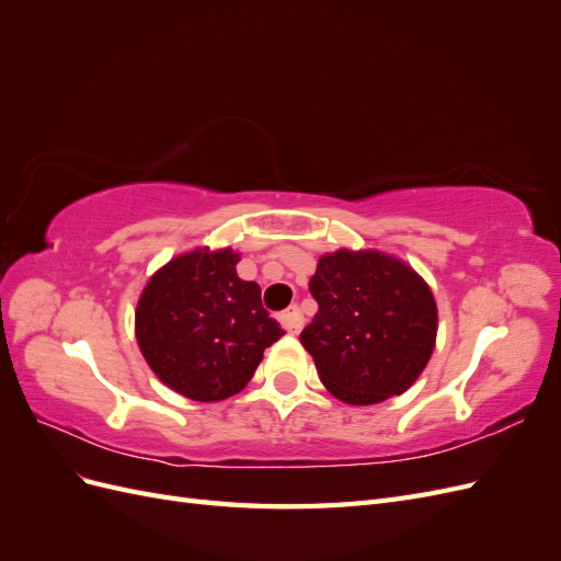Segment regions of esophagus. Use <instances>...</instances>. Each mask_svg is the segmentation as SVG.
Returning <instances> with one entry per match:
<instances>
[{
  "label": "esophagus",
  "mask_w": 561,
  "mask_h": 561,
  "mask_svg": "<svg viewBox=\"0 0 561 561\" xmlns=\"http://www.w3.org/2000/svg\"><path fill=\"white\" fill-rule=\"evenodd\" d=\"M278 320H280V325L290 334H297L304 328V316H301L299 307H290L287 311H283L278 316Z\"/></svg>",
  "instance_id": "1"
}]
</instances>
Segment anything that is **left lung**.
<instances>
[{
    "label": "left lung",
    "instance_id": "1",
    "mask_svg": "<svg viewBox=\"0 0 561 561\" xmlns=\"http://www.w3.org/2000/svg\"><path fill=\"white\" fill-rule=\"evenodd\" d=\"M309 290L318 301L299 334L318 377L346 404L402 396L426 369L437 336V304L416 271L379 250L325 252Z\"/></svg>",
    "mask_w": 561,
    "mask_h": 561
}]
</instances>
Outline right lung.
Instances as JSON below:
<instances>
[{
  "label": "right lung",
  "instance_id": "right-lung-1",
  "mask_svg": "<svg viewBox=\"0 0 561 561\" xmlns=\"http://www.w3.org/2000/svg\"><path fill=\"white\" fill-rule=\"evenodd\" d=\"M231 248H194L163 264L135 309V339L151 371L196 402L248 386L283 330L262 307L260 285L236 274Z\"/></svg>",
  "mask_w": 561,
  "mask_h": 561
}]
</instances>
